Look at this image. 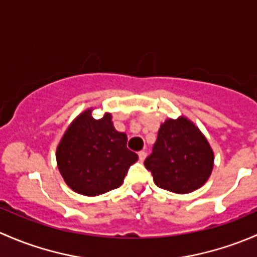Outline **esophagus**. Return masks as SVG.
<instances>
[{
	"mask_svg": "<svg viewBox=\"0 0 257 257\" xmlns=\"http://www.w3.org/2000/svg\"><path fill=\"white\" fill-rule=\"evenodd\" d=\"M146 157H147V152H145V151H140L139 152L140 161H141V162H144V161L146 160Z\"/></svg>",
	"mask_w": 257,
	"mask_h": 257,
	"instance_id": "34e87169",
	"label": "esophagus"
}]
</instances>
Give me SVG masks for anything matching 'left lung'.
Returning <instances> with one entry per match:
<instances>
[{
  "instance_id": "1",
  "label": "left lung",
  "mask_w": 257,
  "mask_h": 257,
  "mask_svg": "<svg viewBox=\"0 0 257 257\" xmlns=\"http://www.w3.org/2000/svg\"><path fill=\"white\" fill-rule=\"evenodd\" d=\"M156 186L187 194L208 181L214 152L207 137L184 116L167 118L158 130L153 151L145 161Z\"/></svg>"
}]
</instances>
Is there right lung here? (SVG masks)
Returning a JSON list of instances; mask_svg holds the SVG:
<instances>
[{"instance_id":"1","label":"right lung","mask_w":257,"mask_h":257,"mask_svg":"<svg viewBox=\"0 0 257 257\" xmlns=\"http://www.w3.org/2000/svg\"><path fill=\"white\" fill-rule=\"evenodd\" d=\"M91 109L79 113L57 147V165L70 189L86 197L104 194L123 183L139 156L130 151L127 136L116 131L112 116L92 117Z\"/></svg>"}]
</instances>
